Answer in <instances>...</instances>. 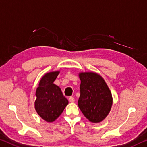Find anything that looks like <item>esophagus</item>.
Instances as JSON below:
<instances>
[{"mask_svg": "<svg viewBox=\"0 0 147 147\" xmlns=\"http://www.w3.org/2000/svg\"><path fill=\"white\" fill-rule=\"evenodd\" d=\"M69 102H71V103H74V98L73 97H72V96L69 97Z\"/></svg>", "mask_w": 147, "mask_h": 147, "instance_id": "1", "label": "esophagus"}]
</instances>
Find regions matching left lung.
I'll use <instances>...</instances> for the list:
<instances>
[{"instance_id": "left-lung-1", "label": "left lung", "mask_w": 147, "mask_h": 147, "mask_svg": "<svg viewBox=\"0 0 147 147\" xmlns=\"http://www.w3.org/2000/svg\"><path fill=\"white\" fill-rule=\"evenodd\" d=\"M79 77L81 80L79 108L90 122H101L108 115L113 104L110 90L97 73H82Z\"/></svg>"}]
</instances>
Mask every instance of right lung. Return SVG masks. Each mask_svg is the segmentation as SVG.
Masks as SVG:
<instances>
[{"label": "right lung", "instance_id": "right-lung-1", "mask_svg": "<svg viewBox=\"0 0 147 147\" xmlns=\"http://www.w3.org/2000/svg\"><path fill=\"white\" fill-rule=\"evenodd\" d=\"M59 73L56 71L46 74L41 78L36 92L35 110L42 119L48 122L56 120L69 103L60 88L53 83Z\"/></svg>", "mask_w": 147, "mask_h": 147}]
</instances>
